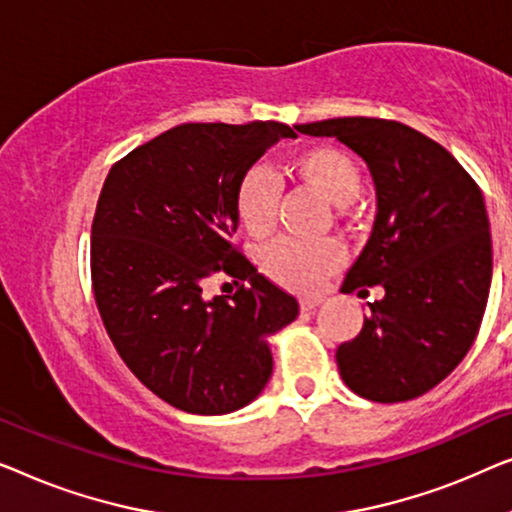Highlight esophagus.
<instances>
[{"label":"esophagus","mask_w":512,"mask_h":512,"mask_svg":"<svg viewBox=\"0 0 512 512\" xmlns=\"http://www.w3.org/2000/svg\"><path fill=\"white\" fill-rule=\"evenodd\" d=\"M322 301H325L322 297H301L299 306H301V311H315V308H318Z\"/></svg>","instance_id":"1"}]
</instances>
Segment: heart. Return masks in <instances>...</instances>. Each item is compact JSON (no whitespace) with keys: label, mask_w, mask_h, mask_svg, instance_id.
Masks as SVG:
<instances>
[{"label":"heart","mask_w":512,"mask_h":512,"mask_svg":"<svg viewBox=\"0 0 512 512\" xmlns=\"http://www.w3.org/2000/svg\"><path fill=\"white\" fill-rule=\"evenodd\" d=\"M287 174L320 199L334 206L336 218L352 225L357 220L355 199L362 190V171L348 153L334 146H308L292 153L285 162ZM280 187L276 176L264 167H253L241 176L234 194L236 218L243 232L264 239L278 218ZM345 253L338 241L301 243L280 239L259 253L266 276L290 290L311 292L343 264Z\"/></svg>","instance_id":"b5f03b06"}]
</instances>
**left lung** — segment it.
<instances>
[{
  "mask_svg": "<svg viewBox=\"0 0 512 512\" xmlns=\"http://www.w3.org/2000/svg\"><path fill=\"white\" fill-rule=\"evenodd\" d=\"M362 157L376 185L371 239L341 292L380 285L364 327L336 350L359 397L397 403L448 378L478 336L492 283V236L480 187L443 146L397 120L297 125Z\"/></svg>",
  "mask_w": 512,
  "mask_h": 512,
  "instance_id": "left-lung-1",
  "label": "left lung"
}]
</instances>
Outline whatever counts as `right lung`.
<instances>
[{
  "label": "right lung",
  "mask_w": 512,
  "mask_h": 512,
  "mask_svg": "<svg viewBox=\"0 0 512 512\" xmlns=\"http://www.w3.org/2000/svg\"><path fill=\"white\" fill-rule=\"evenodd\" d=\"M283 122H185L134 148L106 176L92 220V290L129 371L194 415L234 413L269 383V336L299 315L234 248L241 176L280 139ZM225 270L247 285L206 300Z\"/></svg>",
  "instance_id": "1"
}]
</instances>
